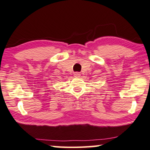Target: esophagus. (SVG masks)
Listing matches in <instances>:
<instances>
[{
	"label": "esophagus",
	"mask_w": 150,
	"mask_h": 150,
	"mask_svg": "<svg viewBox=\"0 0 150 150\" xmlns=\"http://www.w3.org/2000/svg\"><path fill=\"white\" fill-rule=\"evenodd\" d=\"M74 76L75 77H79L80 76H81V74H80L79 73H78V72H76V73L74 74Z\"/></svg>",
	"instance_id": "34e87169"
}]
</instances>
